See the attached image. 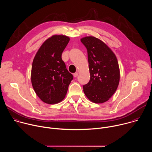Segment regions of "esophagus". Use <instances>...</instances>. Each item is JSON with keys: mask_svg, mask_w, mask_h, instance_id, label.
Returning a JSON list of instances; mask_svg holds the SVG:
<instances>
[{"mask_svg": "<svg viewBox=\"0 0 152 152\" xmlns=\"http://www.w3.org/2000/svg\"><path fill=\"white\" fill-rule=\"evenodd\" d=\"M73 76H74V77H76L78 76V73H77V72H76V73H75L73 74Z\"/></svg>", "mask_w": 152, "mask_h": 152, "instance_id": "obj_1", "label": "esophagus"}]
</instances>
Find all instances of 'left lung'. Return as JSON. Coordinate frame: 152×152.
<instances>
[{
  "label": "left lung",
  "mask_w": 152,
  "mask_h": 152,
  "mask_svg": "<svg viewBox=\"0 0 152 152\" xmlns=\"http://www.w3.org/2000/svg\"><path fill=\"white\" fill-rule=\"evenodd\" d=\"M88 53L90 79L83 85L85 96L91 102L102 103L114 94L120 80V70L113 52L100 39L86 37L80 39Z\"/></svg>",
  "instance_id": "8db88e82"
}]
</instances>
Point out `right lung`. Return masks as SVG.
Instances as JSON below:
<instances>
[{"label":"right lung","mask_w":152,"mask_h":152,"mask_svg":"<svg viewBox=\"0 0 152 152\" xmlns=\"http://www.w3.org/2000/svg\"><path fill=\"white\" fill-rule=\"evenodd\" d=\"M70 41L65 35H53L46 40L35 56L31 71L34 90L42 101L57 103L66 96L73 79L61 56Z\"/></svg>","instance_id":"1"}]
</instances>
